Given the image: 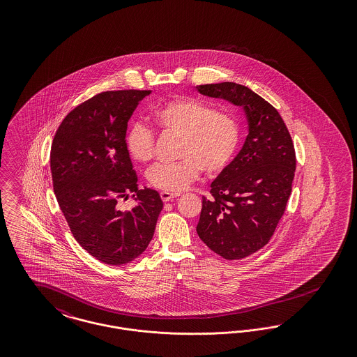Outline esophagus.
Here are the masks:
<instances>
[{"label":"esophagus","instance_id":"34e87169","mask_svg":"<svg viewBox=\"0 0 357 357\" xmlns=\"http://www.w3.org/2000/svg\"><path fill=\"white\" fill-rule=\"evenodd\" d=\"M176 197H179V194H174V192H169V191H162V192H160V198H162L163 202L172 201V199L176 198Z\"/></svg>","mask_w":357,"mask_h":357}]
</instances>
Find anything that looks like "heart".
Returning <instances> with one entry per match:
<instances>
[{
  "instance_id": "b5f03b06",
  "label": "heart",
  "mask_w": 357,
  "mask_h": 357,
  "mask_svg": "<svg viewBox=\"0 0 357 357\" xmlns=\"http://www.w3.org/2000/svg\"><path fill=\"white\" fill-rule=\"evenodd\" d=\"M153 120L163 130L182 135L176 163H159L149 171L151 186L179 192L197 179L201 170L213 175L221 172L233 159L241 140V127L231 114L218 112L208 102L179 98L162 104L153 112ZM127 150L140 163L151 160L155 137L142 123L127 132Z\"/></svg>"
}]
</instances>
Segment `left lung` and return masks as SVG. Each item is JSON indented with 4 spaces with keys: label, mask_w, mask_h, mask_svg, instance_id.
<instances>
[{
    "label": "left lung",
    "mask_w": 357,
    "mask_h": 357,
    "mask_svg": "<svg viewBox=\"0 0 357 357\" xmlns=\"http://www.w3.org/2000/svg\"><path fill=\"white\" fill-rule=\"evenodd\" d=\"M208 98L241 107L249 134L237 156L211 183L197 233L226 259H241L264 248L281 220L291 192L296 153L288 128L272 104L245 85H197Z\"/></svg>",
    "instance_id": "obj_1"
}]
</instances>
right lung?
<instances>
[{
  "mask_svg": "<svg viewBox=\"0 0 357 357\" xmlns=\"http://www.w3.org/2000/svg\"><path fill=\"white\" fill-rule=\"evenodd\" d=\"M151 91H108L82 102L60 124L51 149L53 190L80 246L119 266L151 242L163 202L156 190L139 188L127 150V123ZM131 192L137 204H116Z\"/></svg>",
  "mask_w": 357,
  "mask_h": 357,
  "instance_id": "1",
  "label": "right lung"
}]
</instances>
